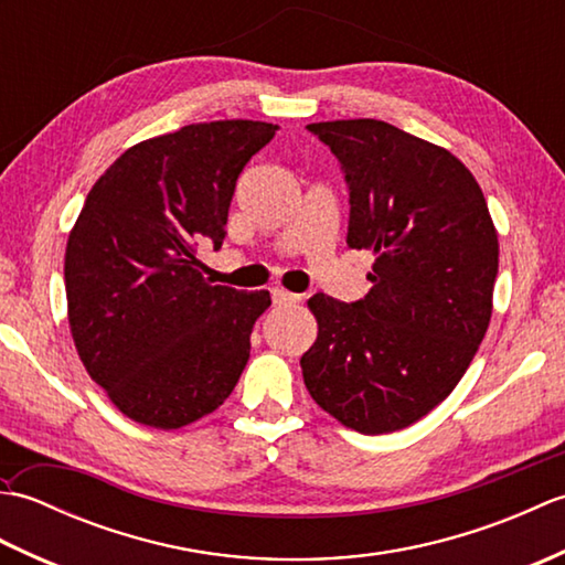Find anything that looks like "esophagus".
Returning a JSON list of instances; mask_svg holds the SVG:
<instances>
[{
	"instance_id": "obj_1",
	"label": "esophagus",
	"mask_w": 565,
	"mask_h": 565,
	"mask_svg": "<svg viewBox=\"0 0 565 565\" xmlns=\"http://www.w3.org/2000/svg\"><path fill=\"white\" fill-rule=\"evenodd\" d=\"M271 301H274V306H291V303L301 301V296L284 291V289H271Z\"/></svg>"
}]
</instances>
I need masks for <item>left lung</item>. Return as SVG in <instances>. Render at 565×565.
<instances>
[{
  "instance_id": "8db88e82",
  "label": "left lung",
  "mask_w": 565,
  "mask_h": 565,
  "mask_svg": "<svg viewBox=\"0 0 565 565\" xmlns=\"http://www.w3.org/2000/svg\"><path fill=\"white\" fill-rule=\"evenodd\" d=\"M350 186L347 245L376 255L354 303L308 301L301 356L313 401L362 435L411 427L456 388L483 342L498 233L481 186L449 150L376 118L310 124Z\"/></svg>"
}]
</instances>
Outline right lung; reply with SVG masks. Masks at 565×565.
Instances as JSON below:
<instances>
[{
    "instance_id": "1",
    "label": "right lung",
    "mask_w": 565,
    "mask_h": 565,
    "mask_svg": "<svg viewBox=\"0 0 565 565\" xmlns=\"http://www.w3.org/2000/svg\"><path fill=\"white\" fill-rule=\"evenodd\" d=\"M274 124L211 121L128 148L84 201L65 249L67 320L87 374L126 417L179 429L233 393L269 291L203 279L239 172Z\"/></svg>"
}]
</instances>
